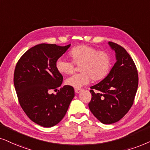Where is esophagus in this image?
Segmentation results:
<instances>
[{
    "label": "esophagus",
    "mask_w": 150,
    "mask_h": 150,
    "mask_svg": "<svg viewBox=\"0 0 150 150\" xmlns=\"http://www.w3.org/2000/svg\"><path fill=\"white\" fill-rule=\"evenodd\" d=\"M75 91L76 93H79L81 91V88H75Z\"/></svg>",
    "instance_id": "34e87169"
}]
</instances>
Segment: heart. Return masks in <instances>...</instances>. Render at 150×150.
<instances>
[{"mask_svg":"<svg viewBox=\"0 0 150 150\" xmlns=\"http://www.w3.org/2000/svg\"><path fill=\"white\" fill-rule=\"evenodd\" d=\"M72 62L59 59L56 69L60 73L69 75L75 71V65L79 67L81 73L75 74L66 79L68 86L79 88L93 81H100L107 76L112 65V59L109 53L98 51L96 48L86 45L75 47L69 52Z\"/></svg>","mask_w":150,"mask_h":150,"instance_id":"obj_1","label":"heart"}]
</instances>
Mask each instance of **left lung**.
<instances>
[{
    "mask_svg": "<svg viewBox=\"0 0 150 150\" xmlns=\"http://www.w3.org/2000/svg\"><path fill=\"white\" fill-rule=\"evenodd\" d=\"M115 51L116 62L103 80L91 87V100L88 107L103 124L120 120L133 105L138 85L136 66L125 49L109 41Z\"/></svg>",
    "mask_w": 150,
    "mask_h": 150,
    "instance_id": "8db88e82",
    "label": "left lung"
}]
</instances>
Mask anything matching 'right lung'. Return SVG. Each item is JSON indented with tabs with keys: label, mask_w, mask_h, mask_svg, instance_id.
<instances>
[{
	"label": "right lung",
	"mask_w": 150,
	"mask_h": 150,
	"mask_svg": "<svg viewBox=\"0 0 150 150\" xmlns=\"http://www.w3.org/2000/svg\"><path fill=\"white\" fill-rule=\"evenodd\" d=\"M70 46L38 44L26 51L15 67L14 84L21 107L30 120L44 127L63 119L75 96L73 87L68 85L57 90L63 76L56 62ZM51 90L58 92L50 94Z\"/></svg>",
	"instance_id": "1"
}]
</instances>
